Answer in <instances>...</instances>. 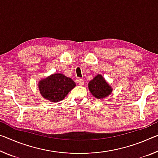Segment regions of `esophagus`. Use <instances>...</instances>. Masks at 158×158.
<instances>
[{
	"label": "esophagus",
	"mask_w": 158,
	"mask_h": 158,
	"mask_svg": "<svg viewBox=\"0 0 158 158\" xmlns=\"http://www.w3.org/2000/svg\"><path fill=\"white\" fill-rule=\"evenodd\" d=\"M77 83H78L79 85H80V86H82V85L84 84V80L82 79L79 78L78 79H77Z\"/></svg>",
	"instance_id": "34e87169"
}]
</instances>
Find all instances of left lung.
<instances>
[{
    "instance_id": "1",
    "label": "left lung",
    "mask_w": 158,
    "mask_h": 158,
    "mask_svg": "<svg viewBox=\"0 0 158 158\" xmlns=\"http://www.w3.org/2000/svg\"><path fill=\"white\" fill-rule=\"evenodd\" d=\"M89 89L96 98L101 99L111 94L112 89L101 75H97L89 84Z\"/></svg>"
}]
</instances>
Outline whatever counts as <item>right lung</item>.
Wrapping results in <instances>:
<instances>
[{
    "label": "right lung",
    "instance_id": "right-lung-1",
    "mask_svg": "<svg viewBox=\"0 0 158 158\" xmlns=\"http://www.w3.org/2000/svg\"><path fill=\"white\" fill-rule=\"evenodd\" d=\"M76 86L69 77L62 74H53L40 81L39 88L41 96L52 102L63 100L67 94Z\"/></svg>",
    "mask_w": 158,
    "mask_h": 158
}]
</instances>
